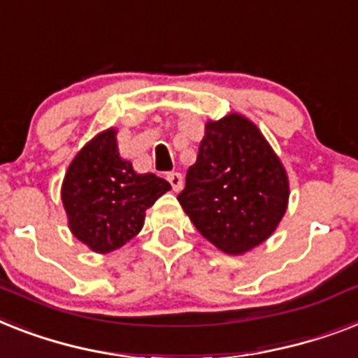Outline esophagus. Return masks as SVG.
<instances>
[{
  "label": "esophagus",
  "instance_id": "34e87169",
  "mask_svg": "<svg viewBox=\"0 0 358 358\" xmlns=\"http://www.w3.org/2000/svg\"><path fill=\"white\" fill-rule=\"evenodd\" d=\"M167 180H169V184L173 185V191H176V193L184 187V176L180 173H167Z\"/></svg>",
  "mask_w": 358,
  "mask_h": 358
}]
</instances>
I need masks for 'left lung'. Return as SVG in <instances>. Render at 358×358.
I'll return each mask as SVG.
<instances>
[{"label":"left lung","mask_w":358,"mask_h":358,"mask_svg":"<svg viewBox=\"0 0 358 358\" xmlns=\"http://www.w3.org/2000/svg\"><path fill=\"white\" fill-rule=\"evenodd\" d=\"M196 229L241 255L274 234L289 204V176L261 130L241 113L206 123L199 156L178 194Z\"/></svg>","instance_id":"obj_1"}]
</instances>
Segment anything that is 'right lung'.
I'll return each mask as SVG.
<instances>
[{
  "instance_id": "1",
  "label": "right lung",
  "mask_w": 358,
  "mask_h": 358,
  "mask_svg": "<svg viewBox=\"0 0 358 358\" xmlns=\"http://www.w3.org/2000/svg\"><path fill=\"white\" fill-rule=\"evenodd\" d=\"M115 136V129H108L84 145L62 182L69 229L97 254L113 252L136 237L145 211L171 189L156 174L136 173L119 156Z\"/></svg>"
}]
</instances>
